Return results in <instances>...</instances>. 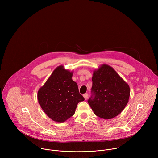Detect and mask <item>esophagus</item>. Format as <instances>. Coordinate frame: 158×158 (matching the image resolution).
<instances>
[{
    "mask_svg": "<svg viewBox=\"0 0 158 158\" xmlns=\"http://www.w3.org/2000/svg\"><path fill=\"white\" fill-rule=\"evenodd\" d=\"M83 97H84V98L85 99H87V97H88V96H87V94H83Z\"/></svg>",
    "mask_w": 158,
    "mask_h": 158,
    "instance_id": "esophagus-1",
    "label": "esophagus"
}]
</instances>
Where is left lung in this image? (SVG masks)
Returning <instances> with one entry per match:
<instances>
[{"mask_svg":"<svg viewBox=\"0 0 158 158\" xmlns=\"http://www.w3.org/2000/svg\"><path fill=\"white\" fill-rule=\"evenodd\" d=\"M91 96L88 103L98 117L110 119L118 116L127 105L130 88L112 67L102 64L93 71Z\"/></svg>","mask_w":158,"mask_h":158,"instance_id":"left-lung-1","label":"left lung"}]
</instances>
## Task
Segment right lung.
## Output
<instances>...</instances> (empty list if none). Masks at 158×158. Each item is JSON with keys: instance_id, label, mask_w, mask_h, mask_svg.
Wrapping results in <instances>:
<instances>
[{"instance_id": "obj_1", "label": "right lung", "mask_w": 158, "mask_h": 158, "mask_svg": "<svg viewBox=\"0 0 158 158\" xmlns=\"http://www.w3.org/2000/svg\"><path fill=\"white\" fill-rule=\"evenodd\" d=\"M73 75V71L59 65L38 91L39 104L55 122L64 123L70 118L74 114L77 104L84 100L77 83L72 79Z\"/></svg>"}]
</instances>
